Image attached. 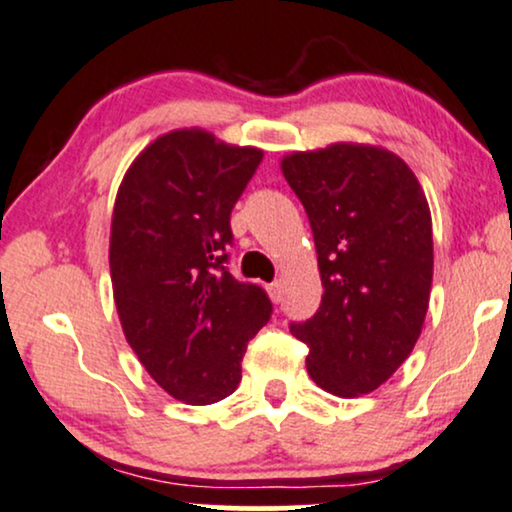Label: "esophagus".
I'll return each mask as SVG.
<instances>
[{
  "label": "esophagus",
  "instance_id": "34e87169",
  "mask_svg": "<svg viewBox=\"0 0 512 512\" xmlns=\"http://www.w3.org/2000/svg\"><path fill=\"white\" fill-rule=\"evenodd\" d=\"M267 293H269V297H271V302H281V293H283L281 281L269 283V286H267Z\"/></svg>",
  "mask_w": 512,
  "mask_h": 512
}]
</instances>
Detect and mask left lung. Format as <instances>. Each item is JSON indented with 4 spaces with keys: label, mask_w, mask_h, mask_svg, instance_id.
<instances>
[{
    "label": "left lung",
    "mask_w": 512,
    "mask_h": 512,
    "mask_svg": "<svg viewBox=\"0 0 512 512\" xmlns=\"http://www.w3.org/2000/svg\"><path fill=\"white\" fill-rule=\"evenodd\" d=\"M312 224L321 307L290 323L326 392L361 397L409 359L432 288V217L423 186L392 151L331 144L281 160Z\"/></svg>",
    "instance_id": "obj_1"
}]
</instances>
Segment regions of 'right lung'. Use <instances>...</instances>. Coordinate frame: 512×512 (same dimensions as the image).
<instances>
[{
  "label": "right lung",
  "mask_w": 512,
  "mask_h": 512,
  "mask_svg": "<svg viewBox=\"0 0 512 512\" xmlns=\"http://www.w3.org/2000/svg\"><path fill=\"white\" fill-rule=\"evenodd\" d=\"M262 155L205 129H172L134 158L115 196L108 262L122 333L184 404L236 390L248 340L271 316L267 293L224 267L231 210Z\"/></svg>",
  "instance_id": "add662e5"
}]
</instances>
